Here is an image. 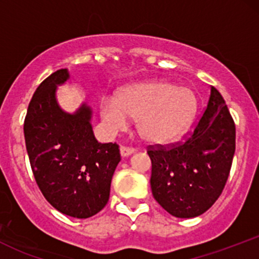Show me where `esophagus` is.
Returning <instances> with one entry per match:
<instances>
[{"label":"esophagus","mask_w":259,"mask_h":259,"mask_svg":"<svg viewBox=\"0 0 259 259\" xmlns=\"http://www.w3.org/2000/svg\"><path fill=\"white\" fill-rule=\"evenodd\" d=\"M135 152V150L132 147H125V146H121L120 147V154L121 157H129L130 154H133Z\"/></svg>","instance_id":"esophagus-1"}]
</instances>
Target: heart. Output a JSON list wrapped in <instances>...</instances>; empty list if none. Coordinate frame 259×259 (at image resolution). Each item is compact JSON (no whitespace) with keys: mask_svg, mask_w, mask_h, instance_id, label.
Masks as SVG:
<instances>
[{"mask_svg":"<svg viewBox=\"0 0 259 259\" xmlns=\"http://www.w3.org/2000/svg\"><path fill=\"white\" fill-rule=\"evenodd\" d=\"M197 96L190 88L167 80H152L121 89L115 99H103L101 117L113 132L127 118L136 119L140 138L152 145H168L186 132L197 112Z\"/></svg>","mask_w":259,"mask_h":259,"instance_id":"b5f03b06","label":"heart"}]
</instances>
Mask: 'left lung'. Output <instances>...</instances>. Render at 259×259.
I'll use <instances>...</instances> for the list:
<instances>
[{
    "instance_id": "left-lung-1",
    "label": "left lung",
    "mask_w": 259,
    "mask_h": 259,
    "mask_svg": "<svg viewBox=\"0 0 259 259\" xmlns=\"http://www.w3.org/2000/svg\"><path fill=\"white\" fill-rule=\"evenodd\" d=\"M151 189L158 203L177 218H195L214 204L227 184L235 153V124L225 101L210 88L208 105L183 144L148 147Z\"/></svg>"
}]
</instances>
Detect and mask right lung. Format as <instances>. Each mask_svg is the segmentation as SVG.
<instances>
[{"label": "right lung", "mask_w": 259, "mask_h": 259, "mask_svg": "<svg viewBox=\"0 0 259 259\" xmlns=\"http://www.w3.org/2000/svg\"><path fill=\"white\" fill-rule=\"evenodd\" d=\"M69 78L68 69H59L41 82L29 103L24 138L45 198L63 214L85 219L108 202L120 153L117 144H100L95 139L92 109L86 103L74 113L59 107L57 86Z\"/></svg>", "instance_id": "1"}]
</instances>
